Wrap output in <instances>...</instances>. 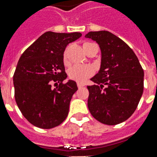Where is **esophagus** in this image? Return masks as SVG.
<instances>
[{"instance_id": "esophagus-1", "label": "esophagus", "mask_w": 157, "mask_h": 157, "mask_svg": "<svg viewBox=\"0 0 157 157\" xmlns=\"http://www.w3.org/2000/svg\"><path fill=\"white\" fill-rule=\"evenodd\" d=\"M82 86H84L83 84H82V83H77V87H78V88H82Z\"/></svg>"}]
</instances>
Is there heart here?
Returning a JSON list of instances; mask_svg holds the SVG:
<instances>
[{"label":"heart","mask_w":157,"mask_h":157,"mask_svg":"<svg viewBox=\"0 0 157 157\" xmlns=\"http://www.w3.org/2000/svg\"><path fill=\"white\" fill-rule=\"evenodd\" d=\"M93 43L86 42L83 44V47L90 45ZM64 60H66V51L64 53ZM94 74V70L89 65H75L69 69L68 75L71 80H74L77 82H85L89 77H91Z\"/></svg>","instance_id":"b5f03b06"}]
</instances>
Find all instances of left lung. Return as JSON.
<instances>
[{"label":"left lung","mask_w":157,"mask_h":157,"mask_svg":"<svg viewBox=\"0 0 157 157\" xmlns=\"http://www.w3.org/2000/svg\"><path fill=\"white\" fill-rule=\"evenodd\" d=\"M86 38L99 44L101 68L88 86L87 106L102 124L116 125L127 120L137 109L144 90V71L125 42L108 31L89 32Z\"/></svg>","instance_id":"obj_1"}]
</instances>
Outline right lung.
Wrapping results in <instances>:
<instances>
[{"label":"right lung","instance_id":"right-lung-1","mask_svg":"<svg viewBox=\"0 0 157 157\" xmlns=\"http://www.w3.org/2000/svg\"><path fill=\"white\" fill-rule=\"evenodd\" d=\"M81 33L46 32L23 52L13 75L14 96L24 118L40 128H55L65 120L70 102L77 91L74 81L64 83L66 46ZM52 82H59L56 88Z\"/></svg>","mask_w":157,"mask_h":157}]
</instances>
